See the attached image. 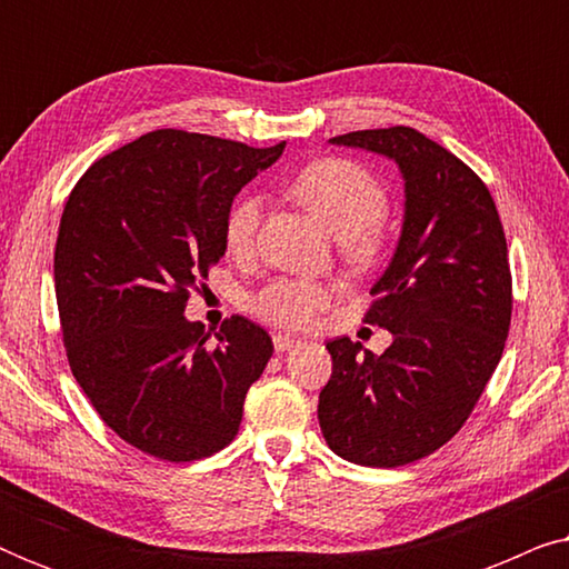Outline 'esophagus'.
Segmentation results:
<instances>
[{
	"label": "esophagus",
	"instance_id": "esophagus-1",
	"mask_svg": "<svg viewBox=\"0 0 569 569\" xmlns=\"http://www.w3.org/2000/svg\"><path fill=\"white\" fill-rule=\"evenodd\" d=\"M298 345H300L298 337H290V333H274V349H277V352H287V349H292Z\"/></svg>",
	"mask_w": 569,
	"mask_h": 569
}]
</instances>
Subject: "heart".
<instances>
[{
    "instance_id": "heart-1",
    "label": "heart",
    "mask_w": 569,
    "mask_h": 569,
    "mask_svg": "<svg viewBox=\"0 0 569 569\" xmlns=\"http://www.w3.org/2000/svg\"><path fill=\"white\" fill-rule=\"evenodd\" d=\"M292 197L339 238L341 251L357 267H365L380 251L378 222L386 217V189L370 170L345 158L310 162L290 181ZM261 199L253 193L232 201L224 217V248L232 259H251L261 224ZM337 290L326 282L300 277H279L253 295L248 308L261 321L279 329L306 331L331 308Z\"/></svg>"
}]
</instances>
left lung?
<instances>
[{"instance_id":"obj_1","label":"left lung","mask_w":569,"mask_h":569,"mask_svg":"<svg viewBox=\"0 0 569 569\" xmlns=\"http://www.w3.org/2000/svg\"><path fill=\"white\" fill-rule=\"evenodd\" d=\"M331 142L393 158L407 181L399 246L365 313L393 345L376 357L349 337L329 341L333 372L318 396L333 453L393 469L446 446L485 393L510 331L508 243L485 181L417 129Z\"/></svg>"}]
</instances>
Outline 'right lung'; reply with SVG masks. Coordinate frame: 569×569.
Segmentation results:
<instances>
[{"instance_id": "add662e5", "label": "right lung", "mask_w": 569, "mask_h": 569, "mask_svg": "<svg viewBox=\"0 0 569 569\" xmlns=\"http://www.w3.org/2000/svg\"><path fill=\"white\" fill-rule=\"evenodd\" d=\"M284 150L158 129L84 170L69 193L53 284L69 368L123 442L170 463L230 446L274 345L243 316L214 341L186 321L224 253L236 193Z\"/></svg>"}]
</instances>
